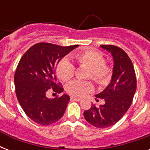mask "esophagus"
I'll return each instance as SVG.
<instances>
[{
    "mask_svg": "<svg viewBox=\"0 0 150 150\" xmlns=\"http://www.w3.org/2000/svg\"><path fill=\"white\" fill-rule=\"evenodd\" d=\"M71 100H72V101H77V102H79L80 100H81V99L77 98V97H73V96H71Z\"/></svg>",
    "mask_w": 150,
    "mask_h": 150,
    "instance_id": "obj_1",
    "label": "esophagus"
}]
</instances>
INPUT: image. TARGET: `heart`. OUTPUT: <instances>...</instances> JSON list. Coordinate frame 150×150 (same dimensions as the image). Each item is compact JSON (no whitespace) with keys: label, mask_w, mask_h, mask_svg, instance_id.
Returning <instances> with one entry per match:
<instances>
[{"label":"heart","mask_w":150,"mask_h":150,"mask_svg":"<svg viewBox=\"0 0 150 150\" xmlns=\"http://www.w3.org/2000/svg\"><path fill=\"white\" fill-rule=\"evenodd\" d=\"M75 58L80 66L89 68L87 77L91 78L98 84L107 83L111 77L112 70L105 64V58L99 52L89 50L81 52L75 55ZM57 75L64 82H67L75 74V66L68 58L61 59L57 65ZM93 89L89 81L73 80L66 87L68 93L76 97H83Z\"/></svg>","instance_id":"b5f03b06"}]
</instances>
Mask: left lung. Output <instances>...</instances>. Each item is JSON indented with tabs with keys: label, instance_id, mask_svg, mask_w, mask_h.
I'll list each match as a JSON object with an SVG mask.
<instances>
[{
	"label": "left lung",
	"instance_id": "left-lung-1",
	"mask_svg": "<svg viewBox=\"0 0 150 150\" xmlns=\"http://www.w3.org/2000/svg\"><path fill=\"white\" fill-rule=\"evenodd\" d=\"M100 47L113 57L111 80L103 91L95 95L96 98L103 99L104 104L99 107L93 104L83 114L90 125L105 128L114 125L128 111L136 91V77L132 62L122 49L113 45H101Z\"/></svg>",
	"mask_w": 150,
	"mask_h": 150
}]
</instances>
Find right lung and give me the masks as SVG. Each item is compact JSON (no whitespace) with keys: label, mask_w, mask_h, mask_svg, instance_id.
Here are the masks:
<instances>
[{"label":"right lung","mask_w":150,"mask_h":150,"mask_svg":"<svg viewBox=\"0 0 150 150\" xmlns=\"http://www.w3.org/2000/svg\"><path fill=\"white\" fill-rule=\"evenodd\" d=\"M78 47L39 43L29 48L20 59L15 74V93L25 114L34 122L49 125L64 114L69 96L63 94L49 99L46 94L50 88L57 93L64 91L55 83V69L59 61Z\"/></svg>","instance_id":"right-lung-1"}]
</instances>
